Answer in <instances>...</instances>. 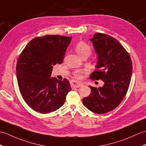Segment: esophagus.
Returning a JSON list of instances; mask_svg holds the SVG:
<instances>
[{
	"instance_id": "esophagus-1",
	"label": "esophagus",
	"mask_w": 146,
	"mask_h": 146,
	"mask_svg": "<svg viewBox=\"0 0 146 146\" xmlns=\"http://www.w3.org/2000/svg\"><path fill=\"white\" fill-rule=\"evenodd\" d=\"M83 85V84L80 82H78V81H72L71 82V86H72V88H79Z\"/></svg>"
}]
</instances>
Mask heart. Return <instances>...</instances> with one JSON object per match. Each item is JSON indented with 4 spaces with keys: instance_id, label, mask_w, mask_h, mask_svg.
<instances>
[{
    "instance_id": "heart-1",
    "label": "heart",
    "mask_w": 146,
    "mask_h": 146,
    "mask_svg": "<svg viewBox=\"0 0 146 146\" xmlns=\"http://www.w3.org/2000/svg\"><path fill=\"white\" fill-rule=\"evenodd\" d=\"M75 50L77 53L81 57H83L84 56H89L91 53V52H92L91 47L88 44L83 42H80L78 43L75 46ZM83 73V71L76 70L73 73V75L76 78H81V74Z\"/></svg>"
}]
</instances>
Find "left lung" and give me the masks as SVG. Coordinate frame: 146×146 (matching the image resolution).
<instances>
[{
	"label": "left lung",
	"instance_id": "left-lung-1",
	"mask_svg": "<svg viewBox=\"0 0 146 146\" xmlns=\"http://www.w3.org/2000/svg\"><path fill=\"white\" fill-rule=\"evenodd\" d=\"M90 40L98 57L96 70L90 78L101 80L104 84L98 88L90 86L91 93L83 98V104L94 113L104 114L117 108L126 96L133 63L129 54L113 37L96 33Z\"/></svg>",
	"mask_w": 146,
	"mask_h": 146
}]
</instances>
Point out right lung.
I'll return each mask as SVG.
<instances>
[{
    "label": "right lung",
    "instance_id": "add662e5",
    "mask_svg": "<svg viewBox=\"0 0 146 146\" xmlns=\"http://www.w3.org/2000/svg\"><path fill=\"white\" fill-rule=\"evenodd\" d=\"M72 37L58 35L37 36L30 40L16 66L20 94L34 111L46 114L63 106L71 91L67 79L51 78L53 65L62 64Z\"/></svg>",
    "mask_w": 146,
    "mask_h": 146
}]
</instances>
